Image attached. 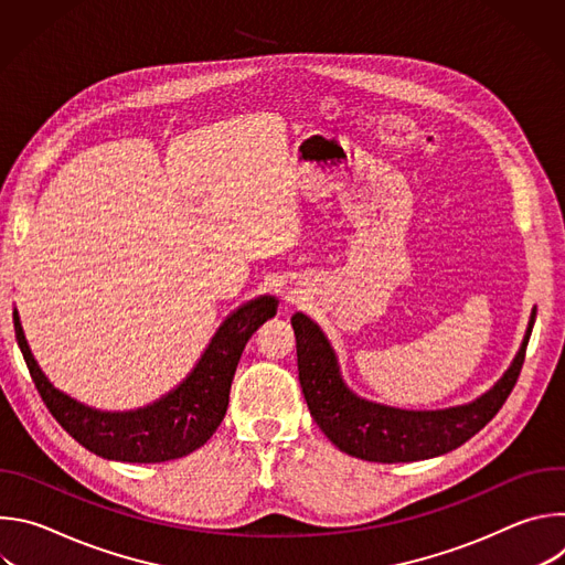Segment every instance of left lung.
I'll use <instances>...</instances> for the list:
<instances>
[{
	"label": "left lung",
	"instance_id": "1",
	"mask_svg": "<svg viewBox=\"0 0 565 565\" xmlns=\"http://www.w3.org/2000/svg\"><path fill=\"white\" fill-rule=\"evenodd\" d=\"M534 319L536 308L530 312L519 353L490 391L467 405L414 412L386 407L351 391L324 331L303 312H295L290 324L297 340L299 384L310 416L338 449L362 460L414 462L443 456L467 443L499 414L521 373Z\"/></svg>",
	"mask_w": 565,
	"mask_h": 565
}]
</instances>
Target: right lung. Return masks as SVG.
Returning <instances> with one entry per match:
<instances>
[{
  "instance_id": "add662e5",
  "label": "right lung",
  "mask_w": 565,
  "mask_h": 565,
  "mask_svg": "<svg viewBox=\"0 0 565 565\" xmlns=\"http://www.w3.org/2000/svg\"><path fill=\"white\" fill-rule=\"evenodd\" d=\"M277 315V297L262 295L230 312L188 377L170 393L129 412H100L55 388L26 342L20 312L15 338L44 405L85 449L120 462H166L203 447L221 425L236 364L253 333Z\"/></svg>"
}]
</instances>
